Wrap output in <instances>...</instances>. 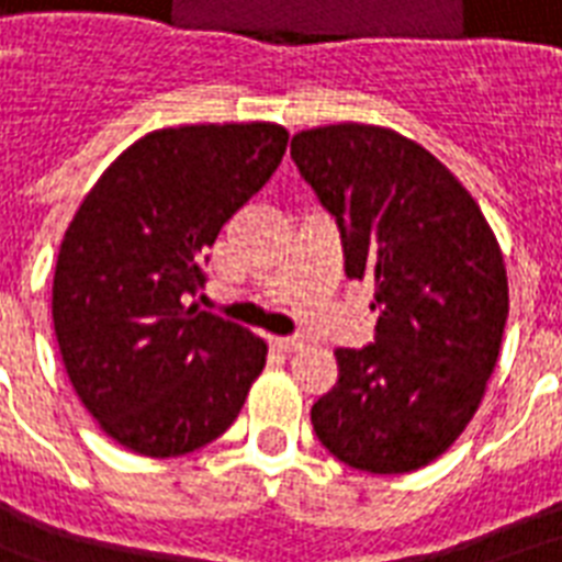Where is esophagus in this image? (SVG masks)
<instances>
[{"label": "esophagus", "mask_w": 562, "mask_h": 562, "mask_svg": "<svg viewBox=\"0 0 562 562\" xmlns=\"http://www.w3.org/2000/svg\"><path fill=\"white\" fill-rule=\"evenodd\" d=\"M271 347L280 352H297L303 347V341L300 338H271Z\"/></svg>", "instance_id": "obj_1"}]
</instances>
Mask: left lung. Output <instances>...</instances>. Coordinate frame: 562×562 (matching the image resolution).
Wrapping results in <instances>:
<instances>
[{"label":"left lung","instance_id":"left-lung-1","mask_svg":"<svg viewBox=\"0 0 562 562\" xmlns=\"http://www.w3.org/2000/svg\"><path fill=\"white\" fill-rule=\"evenodd\" d=\"M300 178L338 224L350 280L373 282V344L338 350L312 405L329 452L373 475L426 467L479 411L507 324V273L472 194L423 145L375 125L291 139Z\"/></svg>","mask_w":562,"mask_h":562}]
</instances>
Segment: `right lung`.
Instances as JSON below:
<instances>
[{
    "label": "right lung",
    "mask_w": 562,
    "mask_h": 562,
    "mask_svg": "<svg viewBox=\"0 0 562 562\" xmlns=\"http://www.w3.org/2000/svg\"><path fill=\"white\" fill-rule=\"evenodd\" d=\"M285 145L271 122L154 131L75 212L52 285L57 347L83 408L131 452L212 443L262 373V338L187 303L206 285V247Z\"/></svg>",
    "instance_id": "add662e5"
}]
</instances>
